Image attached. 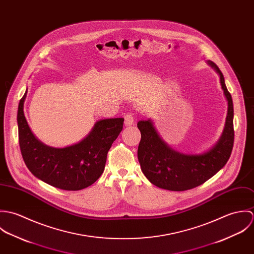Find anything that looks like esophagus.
<instances>
[{
	"label": "esophagus",
	"instance_id": "esophagus-1",
	"mask_svg": "<svg viewBox=\"0 0 254 254\" xmlns=\"http://www.w3.org/2000/svg\"><path fill=\"white\" fill-rule=\"evenodd\" d=\"M134 115L132 113H127L124 116V124L125 126H131L134 124Z\"/></svg>",
	"mask_w": 254,
	"mask_h": 254
}]
</instances>
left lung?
Masks as SVG:
<instances>
[{
    "label": "left lung",
    "mask_w": 254,
    "mask_h": 254,
    "mask_svg": "<svg viewBox=\"0 0 254 254\" xmlns=\"http://www.w3.org/2000/svg\"><path fill=\"white\" fill-rule=\"evenodd\" d=\"M220 77L221 87L228 102L223 133L216 145L200 154H186L167 145L157 133L150 119L138 122L141 142L138 159L147 180L154 186L181 191L193 189L214 176L230 158L234 145V106L232 96L225 85L224 76L217 65L208 61Z\"/></svg>",
    "instance_id": "left-lung-1"
}]
</instances>
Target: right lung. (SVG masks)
Masks as SVG:
<instances>
[{
	"label": "right lung",
	"instance_id": "obj_1",
	"mask_svg": "<svg viewBox=\"0 0 254 254\" xmlns=\"http://www.w3.org/2000/svg\"><path fill=\"white\" fill-rule=\"evenodd\" d=\"M21 98L17 110L18 140L23 160L37 177L53 187L79 190L97 181L103 174L112 143L123 128L124 118L102 119L81 142L63 148L41 143L30 130L24 116Z\"/></svg>",
	"mask_w": 254,
	"mask_h": 254
}]
</instances>
